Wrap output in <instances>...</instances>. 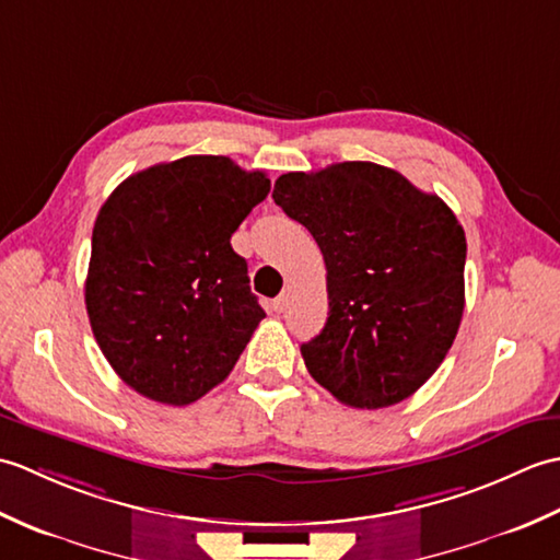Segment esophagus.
Segmentation results:
<instances>
[{"label":"esophagus","mask_w":560,"mask_h":560,"mask_svg":"<svg viewBox=\"0 0 560 560\" xmlns=\"http://www.w3.org/2000/svg\"><path fill=\"white\" fill-rule=\"evenodd\" d=\"M287 305H289V293H281L279 299L273 301V311H277V313H283V311H287Z\"/></svg>","instance_id":"obj_1"}]
</instances>
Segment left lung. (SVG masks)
Returning a JSON list of instances; mask_svg holds the SVG:
<instances>
[{"instance_id": "obj_1", "label": "left lung", "mask_w": 560, "mask_h": 560, "mask_svg": "<svg viewBox=\"0 0 560 560\" xmlns=\"http://www.w3.org/2000/svg\"><path fill=\"white\" fill-rule=\"evenodd\" d=\"M273 201L323 249L329 317L301 347L341 404L383 409L443 363L464 313L467 237L438 195L368 161L287 173Z\"/></svg>"}]
</instances>
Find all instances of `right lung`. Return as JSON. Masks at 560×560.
Wrapping results in <instances>:
<instances>
[{
    "label": "right lung",
    "instance_id": "1",
    "mask_svg": "<svg viewBox=\"0 0 560 560\" xmlns=\"http://www.w3.org/2000/svg\"><path fill=\"white\" fill-rule=\"evenodd\" d=\"M269 177L225 156L129 175L93 225L86 311L113 371L147 399L185 407L223 383L265 317L231 235Z\"/></svg>",
    "mask_w": 560,
    "mask_h": 560
}]
</instances>
